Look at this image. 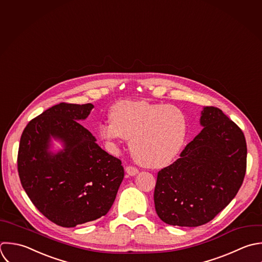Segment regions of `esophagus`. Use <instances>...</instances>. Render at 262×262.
Returning <instances> with one entry per match:
<instances>
[{"mask_svg":"<svg viewBox=\"0 0 262 262\" xmlns=\"http://www.w3.org/2000/svg\"><path fill=\"white\" fill-rule=\"evenodd\" d=\"M125 172L128 176H130V177H135V176H137L139 173V170L136 167H134V166H126L125 167Z\"/></svg>","mask_w":262,"mask_h":262,"instance_id":"obj_1","label":"esophagus"}]
</instances>
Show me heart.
Here are the masks:
<instances>
[{"mask_svg": "<svg viewBox=\"0 0 262 262\" xmlns=\"http://www.w3.org/2000/svg\"><path fill=\"white\" fill-rule=\"evenodd\" d=\"M109 118L110 122L100 125V137L112 147L130 140L134 158L149 168L170 164L186 139V115L173 105L120 101L110 109Z\"/></svg>", "mask_w": 262, "mask_h": 262, "instance_id": "obj_1", "label": "heart"}]
</instances>
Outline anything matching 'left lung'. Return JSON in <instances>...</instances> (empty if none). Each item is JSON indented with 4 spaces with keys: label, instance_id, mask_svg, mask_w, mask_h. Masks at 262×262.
<instances>
[{
    "label": "left lung",
    "instance_id": "left-lung-1",
    "mask_svg": "<svg viewBox=\"0 0 262 262\" xmlns=\"http://www.w3.org/2000/svg\"><path fill=\"white\" fill-rule=\"evenodd\" d=\"M203 129L171 165L161 169L155 210L167 225L199 227L235 198L246 172L247 146L241 128L216 107H203Z\"/></svg>",
    "mask_w": 262,
    "mask_h": 262
}]
</instances>
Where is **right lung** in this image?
I'll return each mask as SVG.
<instances>
[{"label":"right lung","instance_id":"1","mask_svg":"<svg viewBox=\"0 0 262 262\" xmlns=\"http://www.w3.org/2000/svg\"><path fill=\"white\" fill-rule=\"evenodd\" d=\"M94 105L60 103L28 122L18 151L21 185L48 220L74 228L106 215L124 177L121 161L104 151L78 121ZM62 149L52 150V140Z\"/></svg>","mask_w":262,"mask_h":262}]
</instances>
